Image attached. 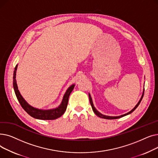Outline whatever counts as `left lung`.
<instances>
[{
	"mask_svg": "<svg viewBox=\"0 0 158 158\" xmlns=\"http://www.w3.org/2000/svg\"><path fill=\"white\" fill-rule=\"evenodd\" d=\"M143 94H144V89H143V94H142V97H141V98H140V99H139V102H138V104L135 106V107H134V108L132 109L131 111H130L129 112H128L127 113H126V114H122V115H120V116H117V117H111V116H107V115H104V114H102V113H101L99 112V111H98L97 110V109H96L94 105L93 101H92V97H91L90 94H88V95H89V102H90L91 106H92V110H93V111H94V113H95L97 116H98V117H100V118H104V119H110V120H111V119H117V118H121V117H124V116H126V115L129 114H131V113L133 112V111L136 109V107L139 106V103L141 102V101H142V98H143Z\"/></svg>",
	"mask_w": 158,
	"mask_h": 158,
	"instance_id": "1",
	"label": "left lung"
}]
</instances>
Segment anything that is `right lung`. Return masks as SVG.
<instances>
[{
	"label": "right lung",
	"instance_id": "add662e5",
	"mask_svg": "<svg viewBox=\"0 0 158 158\" xmlns=\"http://www.w3.org/2000/svg\"><path fill=\"white\" fill-rule=\"evenodd\" d=\"M17 67L18 64L16 65L13 73V88L16 98H17L18 101L20 102L22 107H23V109L30 116H31L32 117L39 120H55L61 117L66 110V107H67L69 102V98L75 86V85L73 84L72 85H71L67 89V90L66 91V92L63 97L61 103L58 107H56V108L50 110L38 109L28 104V102L25 100L19 92L16 80V70H17Z\"/></svg>",
	"mask_w": 158,
	"mask_h": 158
}]
</instances>
